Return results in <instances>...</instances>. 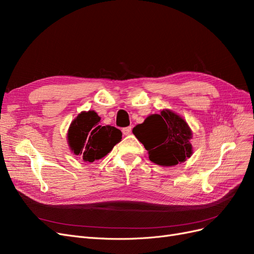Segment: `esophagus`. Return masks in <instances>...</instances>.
<instances>
[{
    "label": "esophagus",
    "instance_id": "esophagus-1",
    "mask_svg": "<svg viewBox=\"0 0 254 254\" xmlns=\"http://www.w3.org/2000/svg\"><path fill=\"white\" fill-rule=\"evenodd\" d=\"M131 130H132V128L130 127V126H128V127L123 128V129H122V131H123V133H124L125 135H128V134L131 133Z\"/></svg>",
    "mask_w": 254,
    "mask_h": 254
}]
</instances>
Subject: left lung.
<instances>
[{"instance_id": "left-lung-1", "label": "left lung", "mask_w": 254, "mask_h": 254, "mask_svg": "<svg viewBox=\"0 0 254 254\" xmlns=\"http://www.w3.org/2000/svg\"><path fill=\"white\" fill-rule=\"evenodd\" d=\"M132 132L148 151L149 160L156 164L173 166L191 155L190 129L186 121L170 110L150 115L143 124L136 125Z\"/></svg>"}]
</instances>
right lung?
I'll list each match as a JSON object with an SVG mask.
<instances>
[{"label":"right lung","instance_id":"obj_1","mask_svg":"<svg viewBox=\"0 0 254 254\" xmlns=\"http://www.w3.org/2000/svg\"><path fill=\"white\" fill-rule=\"evenodd\" d=\"M99 122L101 118L96 112H81L68 129V145L83 161L94 162L102 159L121 142V130L112 126H102Z\"/></svg>","mask_w":254,"mask_h":254}]
</instances>
